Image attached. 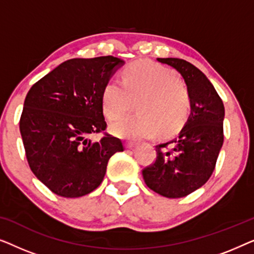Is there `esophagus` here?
Listing matches in <instances>:
<instances>
[{"label": "esophagus", "mask_w": 254, "mask_h": 254, "mask_svg": "<svg viewBox=\"0 0 254 254\" xmlns=\"http://www.w3.org/2000/svg\"><path fill=\"white\" fill-rule=\"evenodd\" d=\"M136 145H137V143H136V142H134V141H127L126 142V148L127 149H131V148L136 147Z\"/></svg>", "instance_id": "1"}]
</instances>
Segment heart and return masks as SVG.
<instances>
[{
  "mask_svg": "<svg viewBox=\"0 0 254 254\" xmlns=\"http://www.w3.org/2000/svg\"><path fill=\"white\" fill-rule=\"evenodd\" d=\"M136 99V114L112 126L118 136L147 138L158 131L170 134L182 127L190 112V97L176 71L152 61H135L125 69L123 79L110 78L102 91V105L110 120L127 112Z\"/></svg>",
  "mask_w": 254,
  "mask_h": 254,
  "instance_id": "1",
  "label": "heart"
}]
</instances>
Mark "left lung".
<instances>
[{"label": "left lung", "instance_id": "8db88e82", "mask_svg": "<svg viewBox=\"0 0 254 254\" xmlns=\"http://www.w3.org/2000/svg\"><path fill=\"white\" fill-rule=\"evenodd\" d=\"M177 69L190 97V116L178 136L156 145L155 163L142 170L144 183L165 197H184L210 178L223 144L224 105L200 69L183 59L158 58Z\"/></svg>", "mask_w": 254, "mask_h": 254}]
</instances>
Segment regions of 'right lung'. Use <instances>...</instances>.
Segmentation results:
<instances>
[{
  "mask_svg": "<svg viewBox=\"0 0 254 254\" xmlns=\"http://www.w3.org/2000/svg\"><path fill=\"white\" fill-rule=\"evenodd\" d=\"M124 61L112 55L70 59L27 92L19 130L34 176L57 195L78 197L102 184L124 143L105 129L102 91ZM103 132L98 142L89 135Z\"/></svg>",
  "mask_w": 254,
  "mask_h": 254,
  "instance_id": "obj_1",
  "label": "right lung"
}]
</instances>
